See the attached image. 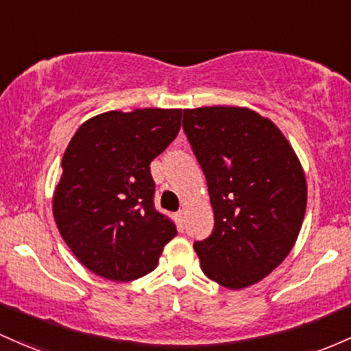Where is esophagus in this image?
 Segmentation results:
<instances>
[{
    "instance_id": "esophagus-1",
    "label": "esophagus",
    "mask_w": 351,
    "mask_h": 351,
    "mask_svg": "<svg viewBox=\"0 0 351 351\" xmlns=\"http://www.w3.org/2000/svg\"><path fill=\"white\" fill-rule=\"evenodd\" d=\"M175 217H176V223H178L180 232H183V228H184V211H178Z\"/></svg>"
}]
</instances>
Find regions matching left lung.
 <instances>
[{
	"label": "left lung",
	"mask_w": 351,
	"mask_h": 351,
	"mask_svg": "<svg viewBox=\"0 0 351 351\" xmlns=\"http://www.w3.org/2000/svg\"><path fill=\"white\" fill-rule=\"evenodd\" d=\"M183 130L205 173L215 213L195 241L203 273L225 288L260 282L293 248L306 210V180L273 121L237 106L183 111Z\"/></svg>",
	"instance_id": "8db88e82"
}]
</instances>
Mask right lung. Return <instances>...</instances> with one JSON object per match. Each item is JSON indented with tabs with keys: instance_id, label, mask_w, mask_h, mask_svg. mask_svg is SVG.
<instances>
[{
	"instance_id": "obj_1",
	"label": "right lung",
	"mask_w": 351,
	"mask_h": 351,
	"mask_svg": "<svg viewBox=\"0 0 351 351\" xmlns=\"http://www.w3.org/2000/svg\"><path fill=\"white\" fill-rule=\"evenodd\" d=\"M182 126V110L108 111L78 128L53 196L58 230L80 263L113 282L158 265L176 226L156 211L149 163Z\"/></svg>"
}]
</instances>
